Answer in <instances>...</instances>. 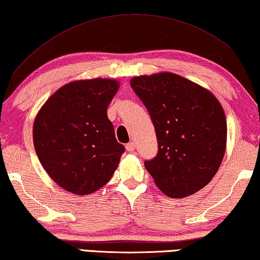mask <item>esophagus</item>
<instances>
[{
  "label": "esophagus",
  "mask_w": 260,
  "mask_h": 260,
  "mask_svg": "<svg viewBox=\"0 0 260 260\" xmlns=\"http://www.w3.org/2000/svg\"><path fill=\"white\" fill-rule=\"evenodd\" d=\"M125 149H126L127 152H134V150H135V144H134V143H127L126 145H125Z\"/></svg>",
  "instance_id": "esophagus-1"
}]
</instances>
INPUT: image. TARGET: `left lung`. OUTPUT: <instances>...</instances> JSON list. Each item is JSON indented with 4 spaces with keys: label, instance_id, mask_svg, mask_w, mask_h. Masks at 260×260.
Returning a JSON list of instances; mask_svg holds the SVG:
<instances>
[{
    "label": "left lung",
    "instance_id": "left-lung-1",
    "mask_svg": "<svg viewBox=\"0 0 260 260\" xmlns=\"http://www.w3.org/2000/svg\"><path fill=\"white\" fill-rule=\"evenodd\" d=\"M131 88L152 119L158 141L154 158L144 161L162 193L185 198L216 174L226 144L225 115L210 93L173 73L136 77Z\"/></svg>",
    "mask_w": 260,
    "mask_h": 260
}]
</instances>
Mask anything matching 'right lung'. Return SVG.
I'll return each instance as SVG.
<instances>
[{
  "label": "right lung",
  "instance_id": "1",
  "mask_svg": "<svg viewBox=\"0 0 260 260\" xmlns=\"http://www.w3.org/2000/svg\"><path fill=\"white\" fill-rule=\"evenodd\" d=\"M108 79L67 83L47 100L34 124V144L47 174L63 189L85 195L113 177L125 149L107 108L118 89Z\"/></svg>",
  "mask_w": 260,
  "mask_h": 260
}]
</instances>
